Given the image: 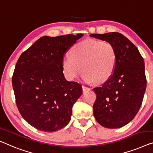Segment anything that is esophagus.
<instances>
[{"label":"esophagus","instance_id":"1","mask_svg":"<svg viewBox=\"0 0 153 153\" xmlns=\"http://www.w3.org/2000/svg\"><path fill=\"white\" fill-rule=\"evenodd\" d=\"M89 89H90V88L87 87V86H82V91H87V90H89Z\"/></svg>","mask_w":153,"mask_h":153}]
</instances>
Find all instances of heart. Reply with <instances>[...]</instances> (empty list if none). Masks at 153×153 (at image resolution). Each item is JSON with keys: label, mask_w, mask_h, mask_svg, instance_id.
Instances as JSON below:
<instances>
[{"label": "heart", "mask_w": 153, "mask_h": 153, "mask_svg": "<svg viewBox=\"0 0 153 153\" xmlns=\"http://www.w3.org/2000/svg\"><path fill=\"white\" fill-rule=\"evenodd\" d=\"M70 54L64 57L62 62L64 74L69 79L78 76L82 68L86 82L103 83L111 78L117 66V51L107 41L84 40L74 45Z\"/></svg>", "instance_id": "b5f03b06"}]
</instances>
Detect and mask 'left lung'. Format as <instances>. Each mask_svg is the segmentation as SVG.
Wrapping results in <instances>:
<instances>
[{"label": "left lung", "instance_id": "8db88e82", "mask_svg": "<svg viewBox=\"0 0 153 153\" xmlns=\"http://www.w3.org/2000/svg\"><path fill=\"white\" fill-rule=\"evenodd\" d=\"M90 36L111 42L117 54L113 76L102 86L93 88L97 96L93 115L102 126L121 128L135 117L142 106L147 84L144 61L135 45L122 33Z\"/></svg>", "mask_w": 153, "mask_h": 153}]
</instances>
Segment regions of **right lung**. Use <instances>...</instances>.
I'll return each mask as SVG.
<instances>
[{
	"instance_id": "right-lung-1",
	"label": "right lung",
	"mask_w": 153,
	"mask_h": 153,
	"mask_svg": "<svg viewBox=\"0 0 153 153\" xmlns=\"http://www.w3.org/2000/svg\"><path fill=\"white\" fill-rule=\"evenodd\" d=\"M82 36H43L18 58L12 76L16 104L22 117L35 128L54 132L70 122L72 107L82 88L65 79L62 58Z\"/></svg>"
}]
</instances>
